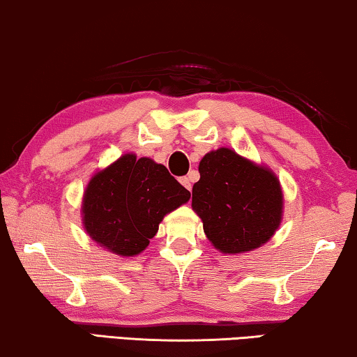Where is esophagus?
I'll list each match as a JSON object with an SVG mask.
<instances>
[{
  "label": "esophagus",
  "instance_id": "34e87169",
  "mask_svg": "<svg viewBox=\"0 0 357 357\" xmlns=\"http://www.w3.org/2000/svg\"><path fill=\"white\" fill-rule=\"evenodd\" d=\"M179 183L183 184L184 188L188 189V190H190V189H192V181H190V178H189V176H184V178H181V179H179Z\"/></svg>",
  "mask_w": 357,
  "mask_h": 357
}]
</instances>
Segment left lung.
Instances as JSON below:
<instances>
[{
  "label": "left lung",
  "mask_w": 357,
  "mask_h": 357,
  "mask_svg": "<svg viewBox=\"0 0 357 357\" xmlns=\"http://www.w3.org/2000/svg\"><path fill=\"white\" fill-rule=\"evenodd\" d=\"M199 172L192 209L218 251L248 252L275 235L282 219V190L271 169L220 148L202 158Z\"/></svg>",
  "instance_id": "left-lung-1"
}]
</instances>
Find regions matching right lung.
Listing matches in <instances>:
<instances>
[{"instance_id":"1","label":"right lung","mask_w":357,"mask_h":357,"mask_svg":"<svg viewBox=\"0 0 357 357\" xmlns=\"http://www.w3.org/2000/svg\"><path fill=\"white\" fill-rule=\"evenodd\" d=\"M189 199L190 192L160 163L126 154L89 181L82 224L101 248L133 257L148 248L162 219Z\"/></svg>"}]
</instances>
